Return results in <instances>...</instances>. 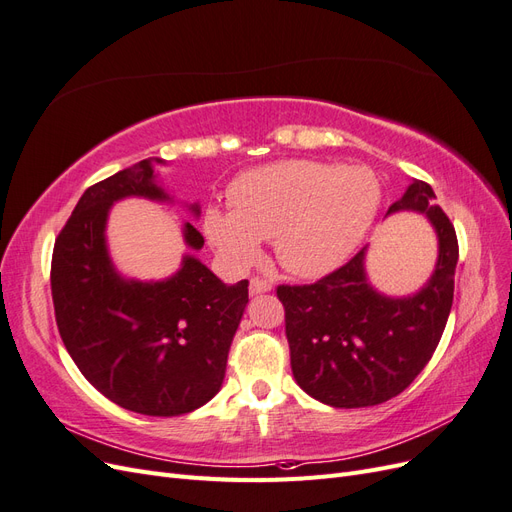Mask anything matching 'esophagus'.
Instances as JSON below:
<instances>
[{"instance_id": "esophagus-1", "label": "esophagus", "mask_w": 512, "mask_h": 512, "mask_svg": "<svg viewBox=\"0 0 512 512\" xmlns=\"http://www.w3.org/2000/svg\"><path fill=\"white\" fill-rule=\"evenodd\" d=\"M273 286L269 280H262V277H252L250 280V294H262V292H269Z\"/></svg>"}]
</instances>
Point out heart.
<instances>
[{
    "mask_svg": "<svg viewBox=\"0 0 512 512\" xmlns=\"http://www.w3.org/2000/svg\"><path fill=\"white\" fill-rule=\"evenodd\" d=\"M382 205L374 170L316 160H284L243 173L230 188V209L205 211V235L232 269L260 256L273 239L280 265L299 277L342 267L369 235Z\"/></svg>",
    "mask_w": 512,
    "mask_h": 512,
    "instance_id": "b5f03b06",
    "label": "heart"
}]
</instances>
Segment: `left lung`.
Masks as SVG:
<instances>
[{"mask_svg":"<svg viewBox=\"0 0 512 512\" xmlns=\"http://www.w3.org/2000/svg\"><path fill=\"white\" fill-rule=\"evenodd\" d=\"M427 215L438 235V262L410 297H386L369 284L367 247L316 284L277 286L286 312L292 376L333 408H365L399 395L436 352L453 305L459 258L451 220L431 185L414 179L386 215Z\"/></svg>","mask_w":512,"mask_h":512,"instance_id":"obj_1","label":"left lung"}]
</instances>
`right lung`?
I'll use <instances>...</instances> for the list:
<instances>
[{
	"instance_id": "add662e5",
	"label": "right lung",
	"mask_w": 512,
	"mask_h": 512,
	"mask_svg": "<svg viewBox=\"0 0 512 512\" xmlns=\"http://www.w3.org/2000/svg\"><path fill=\"white\" fill-rule=\"evenodd\" d=\"M153 162L164 164L141 160L85 190L55 241L51 292L59 335L91 386L126 410L179 416L222 389L247 280L228 286L190 254L162 282L119 275L106 245L108 211L130 196L170 200ZM183 239L192 250L205 245L190 222Z\"/></svg>"
}]
</instances>
